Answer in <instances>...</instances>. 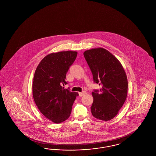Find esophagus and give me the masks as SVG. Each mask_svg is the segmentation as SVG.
<instances>
[{
  "mask_svg": "<svg viewBox=\"0 0 156 156\" xmlns=\"http://www.w3.org/2000/svg\"><path fill=\"white\" fill-rule=\"evenodd\" d=\"M87 94V92H85V91H83V92H79V95H80V97H82V96H83L84 95H85Z\"/></svg>",
  "mask_w": 156,
  "mask_h": 156,
  "instance_id": "34e87169",
  "label": "esophagus"
}]
</instances>
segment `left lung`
Returning <instances> with one entry per match:
<instances>
[{
    "label": "left lung",
    "instance_id": "8db88e82",
    "mask_svg": "<svg viewBox=\"0 0 156 156\" xmlns=\"http://www.w3.org/2000/svg\"><path fill=\"white\" fill-rule=\"evenodd\" d=\"M94 81L102 88L92 92L90 108L94 117L103 121L113 119L126 101L127 78L122 64L112 53L102 47L83 52Z\"/></svg>",
    "mask_w": 156,
    "mask_h": 156
}]
</instances>
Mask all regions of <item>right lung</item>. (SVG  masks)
Wrapping results in <instances>:
<instances>
[{
	"label": "right lung",
	"instance_id": "add662e5",
	"mask_svg": "<svg viewBox=\"0 0 156 156\" xmlns=\"http://www.w3.org/2000/svg\"><path fill=\"white\" fill-rule=\"evenodd\" d=\"M78 52L66 51L52 52L38 64L33 81V97L40 112L55 123L66 120L78 92L64 89L66 74Z\"/></svg>",
	"mask_w": 156,
	"mask_h": 156
}]
</instances>
